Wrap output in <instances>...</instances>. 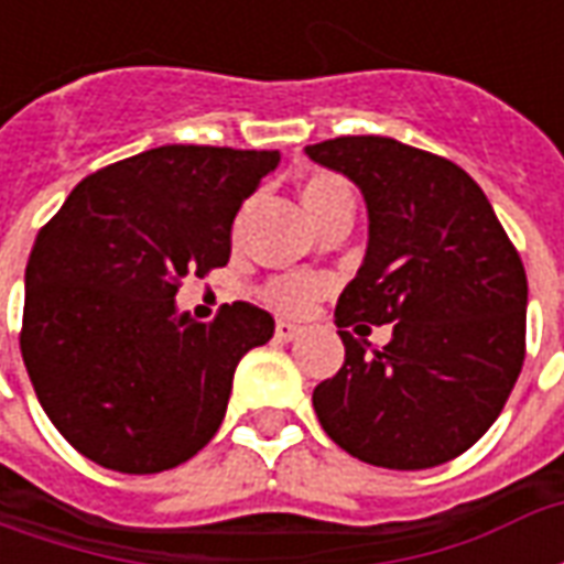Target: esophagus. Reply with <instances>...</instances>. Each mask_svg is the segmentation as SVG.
Returning a JSON list of instances; mask_svg holds the SVG:
<instances>
[{
	"mask_svg": "<svg viewBox=\"0 0 564 564\" xmlns=\"http://www.w3.org/2000/svg\"><path fill=\"white\" fill-rule=\"evenodd\" d=\"M299 332L302 329H299L295 323H290V319H278V326H274V338H278V341H293Z\"/></svg>",
	"mask_w": 564,
	"mask_h": 564,
	"instance_id": "obj_1",
	"label": "esophagus"
}]
</instances>
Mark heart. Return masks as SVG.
I'll list each match as a JSON object with an SVG mask.
<instances>
[{"label": "heart", "instance_id": "b5f03b06", "mask_svg": "<svg viewBox=\"0 0 564 564\" xmlns=\"http://www.w3.org/2000/svg\"><path fill=\"white\" fill-rule=\"evenodd\" d=\"M344 196H350V186L344 184L338 174L314 172L307 174L305 184H302V202H305L311 220H317L332 202ZM319 295H323V281L307 278V274H286V278H274L262 286V299L283 314H302Z\"/></svg>", "mask_w": 564, "mask_h": 564}]
</instances>
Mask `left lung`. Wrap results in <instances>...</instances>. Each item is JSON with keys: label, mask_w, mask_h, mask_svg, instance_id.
Segmentation results:
<instances>
[{"label": "left lung", "mask_w": 564, "mask_h": 564, "mask_svg": "<svg viewBox=\"0 0 564 564\" xmlns=\"http://www.w3.org/2000/svg\"><path fill=\"white\" fill-rule=\"evenodd\" d=\"M305 153L366 196L368 250L335 323L344 366L314 390L323 432L356 459L420 471L496 423L525 359V269L496 210L456 162L383 135ZM393 323L387 348L346 329Z\"/></svg>", "instance_id": "8db88e82"}]
</instances>
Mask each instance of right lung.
Instances as JSON below:
<instances>
[{
	"label": "right lung",
	"instance_id": "add662e5",
	"mask_svg": "<svg viewBox=\"0 0 564 564\" xmlns=\"http://www.w3.org/2000/svg\"><path fill=\"white\" fill-rule=\"evenodd\" d=\"M278 150L165 144L84 177L26 262L20 354L44 414L80 456L123 474L181 465L220 429L235 366L274 335L232 302L177 314L186 274L232 253V220Z\"/></svg>",
	"mask_w": 564,
	"mask_h": 564
}]
</instances>
